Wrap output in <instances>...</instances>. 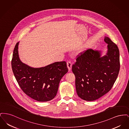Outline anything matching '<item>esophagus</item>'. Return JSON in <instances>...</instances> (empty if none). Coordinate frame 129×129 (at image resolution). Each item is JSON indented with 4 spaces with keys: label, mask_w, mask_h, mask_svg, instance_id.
Here are the masks:
<instances>
[{
    "label": "esophagus",
    "mask_w": 129,
    "mask_h": 129,
    "mask_svg": "<svg viewBox=\"0 0 129 129\" xmlns=\"http://www.w3.org/2000/svg\"><path fill=\"white\" fill-rule=\"evenodd\" d=\"M67 64L68 68L69 69V71H71L72 69V62L70 61H68L67 62Z\"/></svg>",
    "instance_id": "1"
}]
</instances>
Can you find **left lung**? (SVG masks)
<instances>
[{
	"label": "left lung",
	"instance_id": "8db88e82",
	"mask_svg": "<svg viewBox=\"0 0 129 129\" xmlns=\"http://www.w3.org/2000/svg\"><path fill=\"white\" fill-rule=\"evenodd\" d=\"M104 41L108 44L106 55L101 57L100 51L88 49L77 55L72 66L77 94L84 100L93 101L109 92L119 74L118 48L108 37Z\"/></svg>",
	"mask_w": 129,
	"mask_h": 129
}]
</instances>
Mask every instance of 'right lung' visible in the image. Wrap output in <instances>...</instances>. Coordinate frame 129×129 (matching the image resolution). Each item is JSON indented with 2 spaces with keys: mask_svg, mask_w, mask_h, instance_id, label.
<instances>
[{
  "mask_svg": "<svg viewBox=\"0 0 129 129\" xmlns=\"http://www.w3.org/2000/svg\"><path fill=\"white\" fill-rule=\"evenodd\" d=\"M19 43L14 48L12 67L23 91L39 102H47L55 97L62 77L68 72L65 61L56 62L44 67L31 68L19 59Z\"/></svg>",
  "mask_w": 129,
  "mask_h": 129,
  "instance_id": "add662e5",
  "label": "right lung"
}]
</instances>
